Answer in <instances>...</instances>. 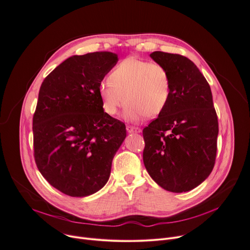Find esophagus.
I'll return each instance as SVG.
<instances>
[{
	"label": "esophagus",
	"mask_w": 250,
	"mask_h": 250,
	"mask_svg": "<svg viewBox=\"0 0 250 250\" xmlns=\"http://www.w3.org/2000/svg\"><path fill=\"white\" fill-rule=\"evenodd\" d=\"M126 130L130 133H139L142 131V129L140 127H137V126H132V125H127L126 126Z\"/></svg>",
	"instance_id": "obj_1"
}]
</instances>
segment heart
<instances>
[{"instance_id":"heart-1","label":"heart","mask_w":250,"mask_h":250,"mask_svg":"<svg viewBox=\"0 0 250 250\" xmlns=\"http://www.w3.org/2000/svg\"><path fill=\"white\" fill-rule=\"evenodd\" d=\"M99 94L103 109L109 116H115L126 101L125 117L127 120L155 118L169 103L171 77L163 63L129 57L113 69L109 81L100 84Z\"/></svg>"}]
</instances>
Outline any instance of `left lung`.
<instances>
[{"label":"left lung","mask_w":250,"mask_h":250,"mask_svg":"<svg viewBox=\"0 0 250 250\" xmlns=\"http://www.w3.org/2000/svg\"><path fill=\"white\" fill-rule=\"evenodd\" d=\"M171 77V95L163 113L143 130L145 167L155 183L171 192L199 186L213 169L218 122L210 86L187 57L153 52Z\"/></svg>","instance_id":"obj_1"}]
</instances>
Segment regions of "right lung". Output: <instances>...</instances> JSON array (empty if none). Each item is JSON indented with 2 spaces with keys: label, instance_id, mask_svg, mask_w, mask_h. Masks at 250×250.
Wrapping results in <instances>:
<instances>
[{
  "label": "right lung",
  "instance_id": "obj_1",
  "mask_svg": "<svg viewBox=\"0 0 250 250\" xmlns=\"http://www.w3.org/2000/svg\"><path fill=\"white\" fill-rule=\"evenodd\" d=\"M110 52L66 59L43 80L33 117L38 169L61 192L83 197L107 183L125 125L103 109L99 87L116 65Z\"/></svg>",
  "mask_w": 250,
  "mask_h": 250
}]
</instances>
